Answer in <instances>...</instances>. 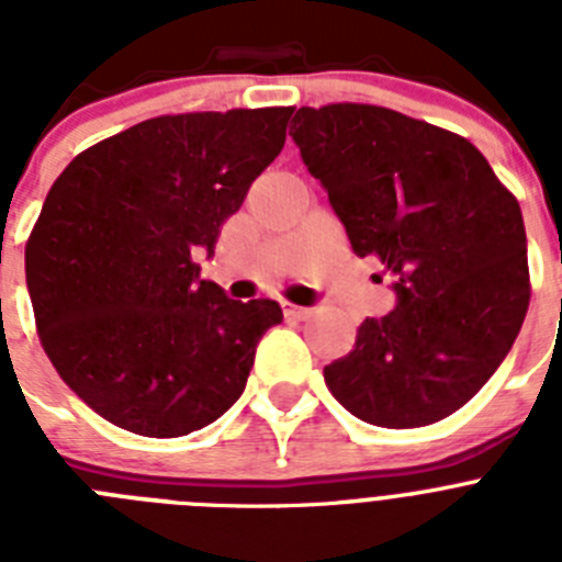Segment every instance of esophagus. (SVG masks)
Returning a JSON list of instances; mask_svg holds the SVG:
<instances>
[{"instance_id": "1", "label": "esophagus", "mask_w": 562, "mask_h": 562, "mask_svg": "<svg viewBox=\"0 0 562 562\" xmlns=\"http://www.w3.org/2000/svg\"><path fill=\"white\" fill-rule=\"evenodd\" d=\"M281 310H284V317L286 321H306L310 317V310H304V306H295V304H281Z\"/></svg>"}]
</instances>
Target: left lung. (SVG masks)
I'll return each instance as SVG.
<instances>
[{
  "mask_svg": "<svg viewBox=\"0 0 562 562\" xmlns=\"http://www.w3.org/2000/svg\"><path fill=\"white\" fill-rule=\"evenodd\" d=\"M290 134L351 250L394 276V310L366 317L355 349L324 369L331 396L380 428L456 414L509 355L529 310L518 200L467 137L394 109L301 106Z\"/></svg>",
  "mask_w": 562,
  "mask_h": 562,
  "instance_id": "1",
  "label": "left lung"
}]
</instances>
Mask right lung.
<instances>
[{
	"instance_id": "right-lung-1",
	"label": "right lung",
	"mask_w": 562,
	"mask_h": 562,
	"mask_svg": "<svg viewBox=\"0 0 562 562\" xmlns=\"http://www.w3.org/2000/svg\"><path fill=\"white\" fill-rule=\"evenodd\" d=\"M290 114H160L89 146L49 188L24 247L38 340L117 428L186 436L245 391L258 340L284 315L200 281L196 256L281 154Z\"/></svg>"
}]
</instances>
